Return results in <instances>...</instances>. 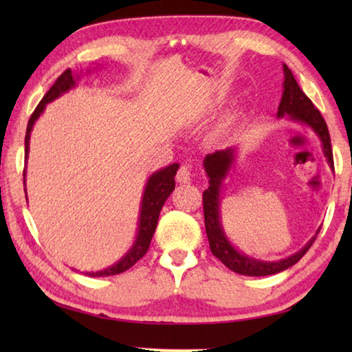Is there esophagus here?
I'll return each instance as SVG.
<instances>
[{"instance_id":"esophagus-1","label":"esophagus","mask_w":352,"mask_h":352,"mask_svg":"<svg viewBox=\"0 0 352 352\" xmlns=\"http://www.w3.org/2000/svg\"><path fill=\"white\" fill-rule=\"evenodd\" d=\"M175 180L177 183H189L190 182V169L188 166H180V169L177 170V175H175Z\"/></svg>"}]
</instances>
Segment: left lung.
I'll return each instance as SVG.
<instances>
[{
	"instance_id": "left-lung-1",
	"label": "left lung",
	"mask_w": 352,
	"mask_h": 352,
	"mask_svg": "<svg viewBox=\"0 0 352 352\" xmlns=\"http://www.w3.org/2000/svg\"><path fill=\"white\" fill-rule=\"evenodd\" d=\"M284 71V91L281 102L278 107V116H292L296 121H301L311 126L315 133L320 136L321 144H323V151L329 162L331 168L333 169V157H332V147H331V136L329 130H327L326 121L321 116L318 109H315L312 100L309 99L305 91L301 90L298 85L296 79L292 74L287 65H283ZM233 148H225V151H216L214 153H210L205 158L204 166L208 177H210V188L204 192V216H205V230L208 241H210V248L212 254L220 259L223 264L228 267L230 270L239 275L247 276H267V275H275V273L283 272L289 267L295 265L300 261L306 252L311 248L312 243L317 239V236L314 239L309 241L305 248H301L300 252L290 256L287 259L276 261V262H262L256 261L253 258H247V256L236 252L233 245L226 239L223 234L222 226H220V217H219V189L222 184L223 177L226 175V170L230 169L231 163H233ZM320 233V231H318Z\"/></svg>"
}]
</instances>
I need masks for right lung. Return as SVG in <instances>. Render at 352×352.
<instances>
[{"label":"right lung","mask_w":352,"mask_h":352,"mask_svg":"<svg viewBox=\"0 0 352 352\" xmlns=\"http://www.w3.org/2000/svg\"><path fill=\"white\" fill-rule=\"evenodd\" d=\"M74 85V76L73 71L69 68L65 69L63 73L57 77V80L54 82L47 93L43 96V99L40 100L38 105L35 107L34 113L29 118L28 122V129H26V136H25V158H28V152H29V138H31V130L35 122V119L40 116V113L43 111L45 105L47 102H51L52 99H56L60 96L62 93L69 90L71 87ZM178 164H170L166 169L158 170L157 174H153L151 178H148L147 186L144 190V197H142V204H141V216H140V230H138V236H136L135 245L132 250L124 256V258L118 262V264L109 267V269L100 270V272H90L87 275L90 276H113L118 275V273H122L129 270L130 267L135 265L142 256L147 253L148 245H151L152 236L155 233V228H157L158 223V216L160 211L164 205L166 199L169 197L172 190L175 188V180L174 177L177 174Z\"/></svg>","instance_id":"right-lung-1"}]
</instances>
